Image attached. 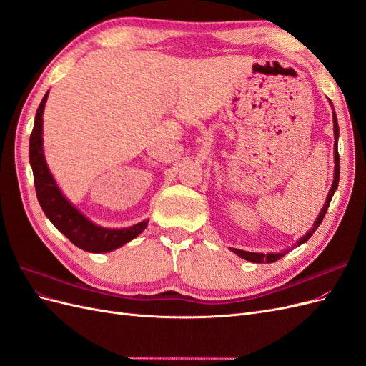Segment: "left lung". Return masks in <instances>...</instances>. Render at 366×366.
I'll list each match as a JSON object with an SVG mask.
<instances>
[{
  "instance_id": "obj_1",
  "label": "left lung",
  "mask_w": 366,
  "mask_h": 366,
  "mask_svg": "<svg viewBox=\"0 0 366 366\" xmlns=\"http://www.w3.org/2000/svg\"><path fill=\"white\" fill-rule=\"evenodd\" d=\"M330 104H331V102H330ZM331 105H333V104H331ZM333 124H335V139H336V142H335V179H333V184H331V189H330V192H328V195H327V202H325L322 210H320V214L317 215L313 227L310 229V230L307 232V234H305L301 239L297 241L296 246H301V244H304L305 241H308L310 238H312V235L315 234V230L319 227L320 223H322V219H324V217H325V214H327V209H328V206H330L331 198H333V195H335V192H336V189H337L339 174H340V164H339V152H337L339 125H337V117H336L335 109H333ZM292 249H293V247H292ZM232 252L237 253L238 257H241L242 259H247V261H250V262H259V264H262V262H274V261H278L280 258H282L285 253H289V250H284V252H281V253H254V252H246V250H239V249H232Z\"/></svg>"
}]
</instances>
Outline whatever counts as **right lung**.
<instances>
[{"label": "right lung", "mask_w": 366, "mask_h": 366, "mask_svg": "<svg viewBox=\"0 0 366 366\" xmlns=\"http://www.w3.org/2000/svg\"><path fill=\"white\" fill-rule=\"evenodd\" d=\"M49 92L42 97L35 116V125L30 134L29 159L33 169L38 202L44 214L61 234L67 237L76 247L92 253H107L119 249L139 237L148 226V219L125 229H107L94 224L82 215L61 192L49 169L42 148V114Z\"/></svg>", "instance_id": "obj_1"}]
</instances>
